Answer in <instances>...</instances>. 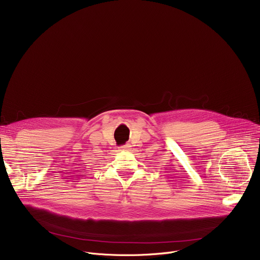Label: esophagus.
Segmentation results:
<instances>
[{
  "instance_id": "esophagus-1",
  "label": "esophagus",
  "mask_w": 260,
  "mask_h": 260,
  "mask_svg": "<svg viewBox=\"0 0 260 260\" xmlns=\"http://www.w3.org/2000/svg\"><path fill=\"white\" fill-rule=\"evenodd\" d=\"M122 148H123V149H124V150H128V148H129V146H128V145H125V146H123Z\"/></svg>"
}]
</instances>
